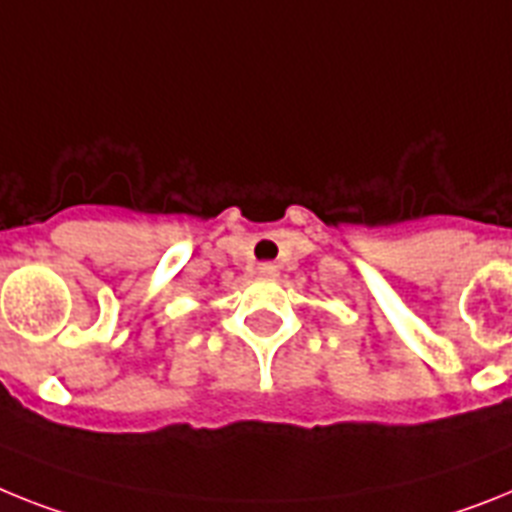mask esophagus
Returning a JSON list of instances; mask_svg holds the SVG:
<instances>
[{"instance_id":"1","label":"esophagus","mask_w":512,"mask_h":512,"mask_svg":"<svg viewBox=\"0 0 512 512\" xmlns=\"http://www.w3.org/2000/svg\"><path fill=\"white\" fill-rule=\"evenodd\" d=\"M257 273H260V276H276L278 268L273 263H260L257 265Z\"/></svg>"}]
</instances>
